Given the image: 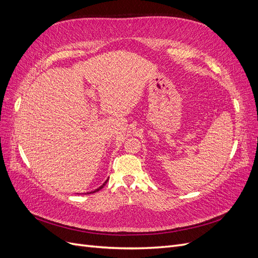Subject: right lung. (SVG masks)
Here are the masks:
<instances>
[{
  "mask_svg": "<svg viewBox=\"0 0 258 258\" xmlns=\"http://www.w3.org/2000/svg\"><path fill=\"white\" fill-rule=\"evenodd\" d=\"M107 179H108V178H107ZM107 179H106V181H105V182H104V183H103L102 185H101L100 187H98V188H97V189H95V190H92V191H90V192H87V194H91V192H96V191H99L100 189H102V188H103V186H104V185L106 184V182H107Z\"/></svg>",
  "mask_w": 258,
  "mask_h": 258,
  "instance_id": "add662e5",
  "label": "right lung"
}]
</instances>
